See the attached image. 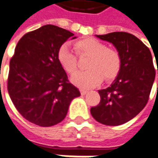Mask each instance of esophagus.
I'll return each mask as SVG.
<instances>
[{
  "label": "esophagus",
  "instance_id": "obj_1",
  "mask_svg": "<svg viewBox=\"0 0 158 158\" xmlns=\"http://www.w3.org/2000/svg\"><path fill=\"white\" fill-rule=\"evenodd\" d=\"M80 93H81V95L82 96H85V95H86L87 93H88V90H86V89H80Z\"/></svg>",
  "mask_w": 158,
  "mask_h": 158
}]
</instances>
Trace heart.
<instances>
[{"label":"heart","instance_id":"obj_1","mask_svg":"<svg viewBox=\"0 0 158 158\" xmlns=\"http://www.w3.org/2000/svg\"><path fill=\"white\" fill-rule=\"evenodd\" d=\"M78 55L89 56L86 71H79L71 78L73 85L80 88H93L102 81L112 80L118 74L121 69V57L116 50L95 38H85L74 42ZM57 61L62 69L69 73L77 69V56L68 44H63L57 51Z\"/></svg>","mask_w":158,"mask_h":158}]
</instances>
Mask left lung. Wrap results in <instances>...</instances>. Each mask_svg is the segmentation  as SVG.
Returning <instances> with one entry per match:
<instances>
[{"label": "left lung", "mask_w": 158, "mask_h": 158, "mask_svg": "<svg viewBox=\"0 0 158 158\" xmlns=\"http://www.w3.org/2000/svg\"><path fill=\"white\" fill-rule=\"evenodd\" d=\"M96 36L114 45L121 57V69L111 85L98 91L101 102L90 108V113L102 124L121 125L139 114L148 102L156 75L152 53L129 33Z\"/></svg>", "instance_id": "1"}]
</instances>
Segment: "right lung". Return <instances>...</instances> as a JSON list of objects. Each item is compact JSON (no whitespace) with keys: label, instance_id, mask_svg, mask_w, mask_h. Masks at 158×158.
Segmentation results:
<instances>
[{"label":"right lung","instance_id":"obj_1","mask_svg":"<svg viewBox=\"0 0 158 158\" xmlns=\"http://www.w3.org/2000/svg\"><path fill=\"white\" fill-rule=\"evenodd\" d=\"M67 29L47 24L20 39L10 61L7 89L12 103L24 118L50 127L65 118L79 90L69 83L57 61L59 47L69 38Z\"/></svg>","mask_w":158,"mask_h":158}]
</instances>
